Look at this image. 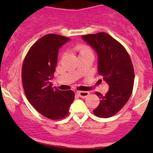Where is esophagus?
Returning a JSON list of instances; mask_svg holds the SVG:
<instances>
[{"label": "esophagus", "instance_id": "esophagus-1", "mask_svg": "<svg viewBox=\"0 0 153 153\" xmlns=\"http://www.w3.org/2000/svg\"><path fill=\"white\" fill-rule=\"evenodd\" d=\"M77 94L79 97H81V98H86V97L90 95V93L86 91H78Z\"/></svg>", "mask_w": 153, "mask_h": 153}]
</instances>
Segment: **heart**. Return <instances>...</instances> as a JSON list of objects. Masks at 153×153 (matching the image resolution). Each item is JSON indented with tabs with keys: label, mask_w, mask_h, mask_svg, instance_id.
I'll return each mask as SVG.
<instances>
[{
	"label": "heart",
	"mask_w": 153,
	"mask_h": 153,
	"mask_svg": "<svg viewBox=\"0 0 153 153\" xmlns=\"http://www.w3.org/2000/svg\"><path fill=\"white\" fill-rule=\"evenodd\" d=\"M75 51L78 52L79 55L84 54V53H92L91 49L88 46L85 45V44H78L75 47Z\"/></svg>",
	"instance_id": "obj_1"
}]
</instances>
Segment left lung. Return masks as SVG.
Instances as JSON below:
<instances>
[{"mask_svg":"<svg viewBox=\"0 0 153 153\" xmlns=\"http://www.w3.org/2000/svg\"><path fill=\"white\" fill-rule=\"evenodd\" d=\"M98 54V72L109 85L102 96L96 92L100 102L93 113L101 118L117 114L126 105L134 85V68L125 47L113 36L104 32L82 36Z\"/></svg>","mask_w":153,"mask_h":153,"instance_id":"obj_1","label":"left lung"}]
</instances>
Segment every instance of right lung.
Returning <instances> with one entry per match:
<instances>
[{
	"label": "right lung",
	"instance_id": "obj_1",
	"mask_svg": "<svg viewBox=\"0 0 153 153\" xmlns=\"http://www.w3.org/2000/svg\"><path fill=\"white\" fill-rule=\"evenodd\" d=\"M70 39L50 33L32 45L22 65V83L30 103L44 117L53 120L68 115L75 93L53 89L50 79L56 69L58 51Z\"/></svg>",
	"mask_w": 153,
	"mask_h": 153
}]
</instances>
